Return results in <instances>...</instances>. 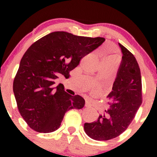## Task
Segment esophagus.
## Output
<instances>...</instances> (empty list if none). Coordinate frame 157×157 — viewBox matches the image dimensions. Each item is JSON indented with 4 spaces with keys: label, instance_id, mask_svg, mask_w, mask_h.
<instances>
[{
    "label": "esophagus",
    "instance_id": "1",
    "mask_svg": "<svg viewBox=\"0 0 157 157\" xmlns=\"http://www.w3.org/2000/svg\"><path fill=\"white\" fill-rule=\"evenodd\" d=\"M91 105H92L91 102H90L89 100H86V102H85V106L89 107V106H91Z\"/></svg>",
    "mask_w": 157,
    "mask_h": 157
}]
</instances>
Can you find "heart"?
<instances>
[{
    "label": "heart",
    "instance_id": "1",
    "mask_svg": "<svg viewBox=\"0 0 157 157\" xmlns=\"http://www.w3.org/2000/svg\"><path fill=\"white\" fill-rule=\"evenodd\" d=\"M105 58H107V59L112 60V61H116V62H118V61H119V56H118L117 54H112V55H109Z\"/></svg>",
    "mask_w": 157,
    "mask_h": 157
}]
</instances>
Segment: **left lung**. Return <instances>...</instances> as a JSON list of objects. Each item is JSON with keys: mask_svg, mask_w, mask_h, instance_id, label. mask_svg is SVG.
Instances as JSON below:
<instances>
[{"mask_svg": "<svg viewBox=\"0 0 157 157\" xmlns=\"http://www.w3.org/2000/svg\"><path fill=\"white\" fill-rule=\"evenodd\" d=\"M122 61L112 90L107 96L109 108L96 121L85 123L84 131L92 139L109 140L128 128L142 103V83L138 63L131 52L119 43Z\"/></svg>", "mask_w": 157, "mask_h": 157, "instance_id": "1", "label": "left lung"}]
</instances>
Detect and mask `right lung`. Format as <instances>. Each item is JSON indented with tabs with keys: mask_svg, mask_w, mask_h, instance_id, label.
<instances>
[{
	"mask_svg": "<svg viewBox=\"0 0 157 157\" xmlns=\"http://www.w3.org/2000/svg\"><path fill=\"white\" fill-rule=\"evenodd\" d=\"M105 39L54 32L35 42L23 55L13 80V90L20 115L28 125L40 133L56 131L70 109H80L85 100L72 96L61 84L59 75L68 76L82 58Z\"/></svg>",
	"mask_w": 157,
	"mask_h": 157,
	"instance_id": "right-lung-1",
	"label": "right lung"
}]
</instances>
